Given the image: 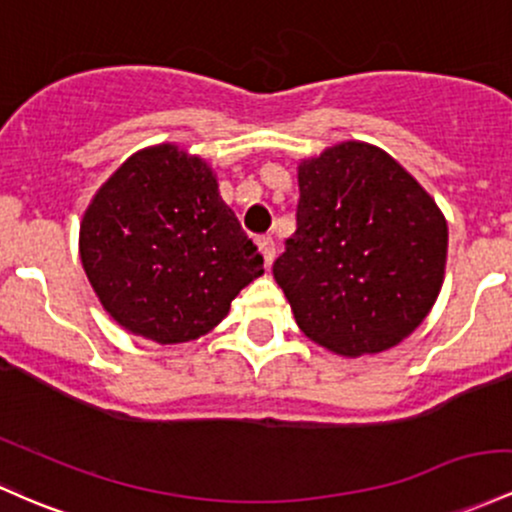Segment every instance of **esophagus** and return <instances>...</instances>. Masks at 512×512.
I'll use <instances>...</instances> for the list:
<instances>
[{
  "label": "esophagus",
  "instance_id": "obj_1",
  "mask_svg": "<svg viewBox=\"0 0 512 512\" xmlns=\"http://www.w3.org/2000/svg\"><path fill=\"white\" fill-rule=\"evenodd\" d=\"M257 245H260L262 257H265V267H272V262H274V240L272 238H260V240H257Z\"/></svg>",
  "mask_w": 512,
  "mask_h": 512
}]
</instances>
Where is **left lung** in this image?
<instances>
[{
	"instance_id": "left-lung-1",
	"label": "left lung",
	"mask_w": 512,
	"mask_h": 512,
	"mask_svg": "<svg viewBox=\"0 0 512 512\" xmlns=\"http://www.w3.org/2000/svg\"><path fill=\"white\" fill-rule=\"evenodd\" d=\"M447 221L401 162L342 140L299 162L296 233L272 272L296 323L340 357L413 333L440 296Z\"/></svg>"
}]
</instances>
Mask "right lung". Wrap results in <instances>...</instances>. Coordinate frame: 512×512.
Returning a JSON list of instances; mask_svg holds the SVG:
<instances>
[{
	"label": "right lung",
	"instance_id": "1",
	"mask_svg": "<svg viewBox=\"0 0 512 512\" xmlns=\"http://www.w3.org/2000/svg\"><path fill=\"white\" fill-rule=\"evenodd\" d=\"M80 257L121 328L160 345L206 335L265 274L204 157L174 143L128 157L89 201Z\"/></svg>",
	"mask_w": 512,
	"mask_h": 512
}]
</instances>
